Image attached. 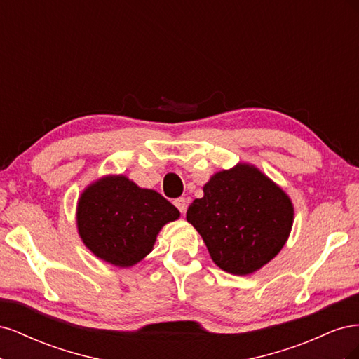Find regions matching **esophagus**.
<instances>
[{
	"mask_svg": "<svg viewBox=\"0 0 359 359\" xmlns=\"http://www.w3.org/2000/svg\"><path fill=\"white\" fill-rule=\"evenodd\" d=\"M175 206L180 210L181 214H184L187 210V201L184 198H178V199H175Z\"/></svg>",
	"mask_w": 359,
	"mask_h": 359,
	"instance_id": "34e87169",
	"label": "esophagus"
}]
</instances>
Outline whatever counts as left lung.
<instances>
[{
    "mask_svg": "<svg viewBox=\"0 0 359 359\" xmlns=\"http://www.w3.org/2000/svg\"><path fill=\"white\" fill-rule=\"evenodd\" d=\"M214 264L247 276L266 265L286 244L293 205L287 194L257 168L240 163L217 172L203 186V198L187 210Z\"/></svg>",
    "mask_w": 359,
    "mask_h": 359,
    "instance_id": "obj_1",
    "label": "left lung"
}]
</instances>
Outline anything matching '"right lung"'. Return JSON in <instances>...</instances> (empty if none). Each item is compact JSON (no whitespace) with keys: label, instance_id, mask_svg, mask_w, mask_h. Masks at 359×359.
Masks as SVG:
<instances>
[{"label":"right lung","instance_id":"add662e5","mask_svg":"<svg viewBox=\"0 0 359 359\" xmlns=\"http://www.w3.org/2000/svg\"><path fill=\"white\" fill-rule=\"evenodd\" d=\"M180 211L156 190L140 189L124 175H107L86 187L78 201L79 236L107 264L128 268L154 247L163 226Z\"/></svg>","mask_w":359,"mask_h":359}]
</instances>
